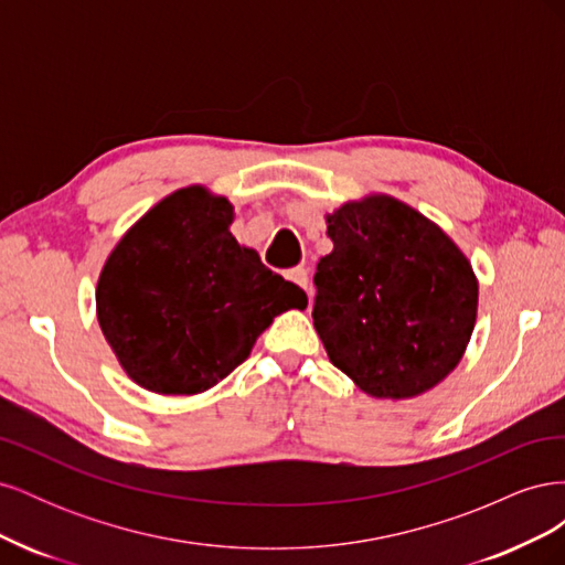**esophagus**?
<instances>
[{"label":"esophagus","instance_id":"esophagus-1","mask_svg":"<svg viewBox=\"0 0 565 565\" xmlns=\"http://www.w3.org/2000/svg\"><path fill=\"white\" fill-rule=\"evenodd\" d=\"M285 278L292 280L295 285H299L301 289H306V292H309V270H306V268H301V266L289 268V270L285 273Z\"/></svg>","mask_w":565,"mask_h":565}]
</instances>
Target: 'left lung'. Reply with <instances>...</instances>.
I'll use <instances>...</instances> for the list:
<instances>
[{
	"instance_id": "1",
	"label": "left lung",
	"mask_w": 565,
	"mask_h": 565,
	"mask_svg": "<svg viewBox=\"0 0 565 565\" xmlns=\"http://www.w3.org/2000/svg\"><path fill=\"white\" fill-rule=\"evenodd\" d=\"M334 249L316 268L313 324L334 367L374 398H413L457 367L478 282L434 221L388 195L328 216Z\"/></svg>"
}]
</instances>
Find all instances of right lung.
I'll use <instances>...</instances> for the list:
<instances>
[{"label":"right lung","mask_w":565,"mask_h":565,"mask_svg":"<svg viewBox=\"0 0 565 565\" xmlns=\"http://www.w3.org/2000/svg\"><path fill=\"white\" fill-rule=\"evenodd\" d=\"M233 204L188 185L158 202L110 252L98 324L129 377L193 396L231 374L273 318L309 297L231 235Z\"/></svg>","instance_id":"obj_1"}]
</instances>
